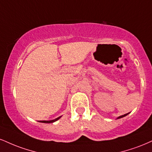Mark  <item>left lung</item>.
<instances>
[{
	"label": "left lung",
	"instance_id": "obj_1",
	"mask_svg": "<svg viewBox=\"0 0 152 152\" xmlns=\"http://www.w3.org/2000/svg\"><path fill=\"white\" fill-rule=\"evenodd\" d=\"M128 115V113H127V114H125V115H121V116L118 117V119H120V118H123V117H125V116H126V115Z\"/></svg>",
	"mask_w": 152,
	"mask_h": 152
}]
</instances>
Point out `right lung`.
Returning <instances> with one entry per match:
<instances>
[{
	"mask_svg": "<svg viewBox=\"0 0 152 152\" xmlns=\"http://www.w3.org/2000/svg\"><path fill=\"white\" fill-rule=\"evenodd\" d=\"M60 118H61V116L58 117V118L54 119V120H49V121H46V120H40V121H39V122H43V123H52V122H55L56 121V120H58V119H59Z\"/></svg>",
	"mask_w": 152,
	"mask_h": 152,
	"instance_id": "1",
	"label": "right lung"
}]
</instances>
